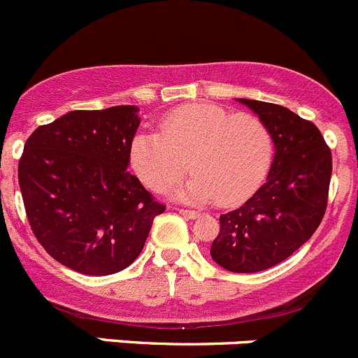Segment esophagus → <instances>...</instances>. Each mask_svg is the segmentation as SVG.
Returning a JSON list of instances; mask_svg holds the SVG:
<instances>
[{"instance_id": "esophagus-1", "label": "esophagus", "mask_w": 358, "mask_h": 358, "mask_svg": "<svg viewBox=\"0 0 358 358\" xmlns=\"http://www.w3.org/2000/svg\"><path fill=\"white\" fill-rule=\"evenodd\" d=\"M178 212L180 215L187 217V219H196V217H200V212H196V210H191V208H182V206H178Z\"/></svg>"}]
</instances>
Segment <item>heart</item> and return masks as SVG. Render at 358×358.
Instances as JSON below:
<instances>
[{
	"label": "heart",
	"mask_w": 358,
	"mask_h": 358,
	"mask_svg": "<svg viewBox=\"0 0 358 358\" xmlns=\"http://www.w3.org/2000/svg\"><path fill=\"white\" fill-rule=\"evenodd\" d=\"M274 155L268 127L259 117L217 105H184L158 122V134L132 138L129 160L139 179L164 193L194 172L178 194L184 200L229 206L245 201L264 182Z\"/></svg>",
	"instance_id": "heart-1"
}]
</instances>
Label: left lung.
Masks as SVG:
<instances>
[{
    "label": "left lung",
    "mask_w": 358,
    "mask_h": 358,
    "mask_svg": "<svg viewBox=\"0 0 358 358\" xmlns=\"http://www.w3.org/2000/svg\"><path fill=\"white\" fill-rule=\"evenodd\" d=\"M238 101L259 113L275 155L257 193L220 215L210 255L227 271L250 274L281 264L315 233L327 208L333 157L310 120L274 103Z\"/></svg>",
    "instance_id": "8db88e82"
}]
</instances>
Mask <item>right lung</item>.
Segmentation results:
<instances>
[{"label":"right lung","mask_w":358,"mask_h":358,"mask_svg":"<svg viewBox=\"0 0 358 358\" xmlns=\"http://www.w3.org/2000/svg\"><path fill=\"white\" fill-rule=\"evenodd\" d=\"M132 105L73 110L25 141L18 184L36 239L65 267L108 275L138 259L165 210L127 171Z\"/></svg>","instance_id":"obj_1"}]
</instances>
